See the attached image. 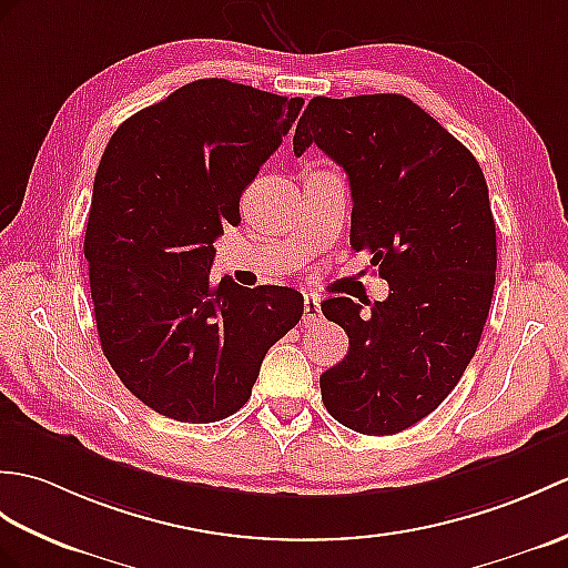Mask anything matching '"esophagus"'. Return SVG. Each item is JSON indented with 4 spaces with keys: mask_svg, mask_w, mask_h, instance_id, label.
Here are the masks:
<instances>
[{
    "mask_svg": "<svg viewBox=\"0 0 568 568\" xmlns=\"http://www.w3.org/2000/svg\"><path fill=\"white\" fill-rule=\"evenodd\" d=\"M305 324H312V322H320L322 320V305H320V297L314 295H305Z\"/></svg>",
    "mask_w": 568,
    "mask_h": 568,
    "instance_id": "1",
    "label": "esophagus"
}]
</instances>
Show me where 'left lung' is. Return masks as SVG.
<instances>
[{"mask_svg": "<svg viewBox=\"0 0 568 568\" xmlns=\"http://www.w3.org/2000/svg\"><path fill=\"white\" fill-rule=\"evenodd\" d=\"M351 183V246L373 254L389 297L322 312L348 355L320 377L326 412L365 435L418 424L455 389L479 346L496 283V224L479 162L402 94L314 97L295 128Z\"/></svg>", "mask_w": 568, "mask_h": 568, "instance_id": "obj_1", "label": "left lung"}]
</instances>
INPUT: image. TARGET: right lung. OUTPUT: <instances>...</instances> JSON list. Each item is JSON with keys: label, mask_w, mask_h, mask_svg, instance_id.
Instances as JSON below:
<instances>
[{"label": "right lung", "mask_w": 568, "mask_h": 568, "mask_svg": "<svg viewBox=\"0 0 568 568\" xmlns=\"http://www.w3.org/2000/svg\"><path fill=\"white\" fill-rule=\"evenodd\" d=\"M302 103L197 79L109 140L84 236L91 302L103 355L156 414L213 424L240 412L268 348L300 322L297 290L213 283L210 266Z\"/></svg>", "instance_id": "obj_1"}]
</instances>
